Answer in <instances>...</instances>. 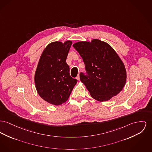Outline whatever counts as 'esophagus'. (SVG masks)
<instances>
[{
  "label": "esophagus",
  "instance_id": "esophagus-1",
  "mask_svg": "<svg viewBox=\"0 0 152 152\" xmlns=\"http://www.w3.org/2000/svg\"><path fill=\"white\" fill-rule=\"evenodd\" d=\"M76 79L77 80H80V75H79V73L78 74V75L77 76V77H76Z\"/></svg>",
  "mask_w": 152,
  "mask_h": 152
}]
</instances>
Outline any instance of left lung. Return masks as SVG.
<instances>
[{"instance_id":"left-lung-1","label":"left lung","mask_w":152,"mask_h":152,"mask_svg":"<svg viewBox=\"0 0 152 152\" xmlns=\"http://www.w3.org/2000/svg\"><path fill=\"white\" fill-rule=\"evenodd\" d=\"M80 54L87 75L81 72L80 80L92 98L105 102L116 96L126 81L124 64L114 49L98 39L80 41L73 45Z\"/></svg>"}]
</instances>
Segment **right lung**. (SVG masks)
I'll list each match as a JSON object with an SVG mask.
<instances>
[{"mask_svg":"<svg viewBox=\"0 0 152 152\" xmlns=\"http://www.w3.org/2000/svg\"><path fill=\"white\" fill-rule=\"evenodd\" d=\"M72 42H53L45 48L36 69V89L41 98L58 106L65 102L77 80L69 74L66 63Z\"/></svg>","mask_w":152,"mask_h":152,"instance_id":"right-lung-1","label":"right lung"}]
</instances>
